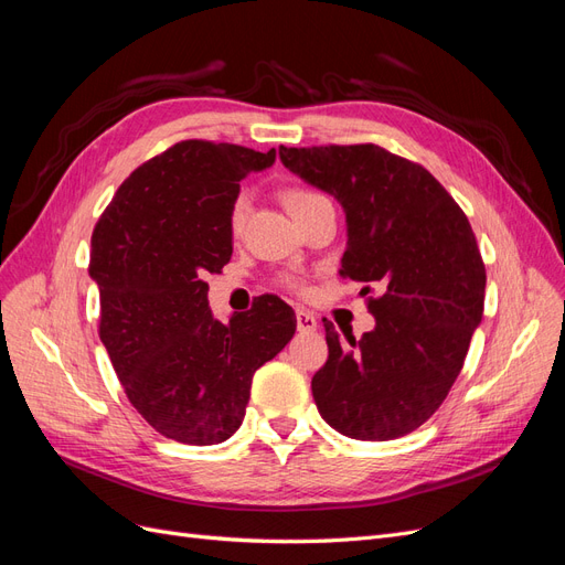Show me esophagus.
<instances>
[{"instance_id":"34e87169","label":"esophagus","mask_w":565,"mask_h":565,"mask_svg":"<svg viewBox=\"0 0 565 565\" xmlns=\"http://www.w3.org/2000/svg\"><path fill=\"white\" fill-rule=\"evenodd\" d=\"M297 330L299 332H316L318 330V318L313 313H309V311L299 309L297 311Z\"/></svg>"}]
</instances>
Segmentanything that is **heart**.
<instances>
[{
    "instance_id": "obj_1",
    "label": "heart",
    "mask_w": 565,
    "mask_h": 565,
    "mask_svg": "<svg viewBox=\"0 0 565 565\" xmlns=\"http://www.w3.org/2000/svg\"><path fill=\"white\" fill-rule=\"evenodd\" d=\"M320 200H324V195H320L318 191H311V188L295 185V188H287V191H282L285 207L289 210V214H292L295 218L301 216L309 207H313V204L320 202ZM247 210H249V200H247L245 193H241L233 200L231 210H228V228H231L233 235L243 231L245 218H247ZM280 285L287 287V289H292V292H299V295L309 292V282L297 278V276H282Z\"/></svg>"
}]
</instances>
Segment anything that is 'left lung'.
Wrapping results in <instances>:
<instances>
[{"instance_id":"8db88e82","label":"left lung","mask_w":565,"mask_h":565,"mask_svg":"<svg viewBox=\"0 0 565 565\" xmlns=\"http://www.w3.org/2000/svg\"><path fill=\"white\" fill-rule=\"evenodd\" d=\"M282 164L347 212L341 276L363 282L377 320L339 341L324 322L328 363L313 401L332 429L358 440L415 431L446 401L483 318L486 266L467 214L426 169L374 143L280 146Z\"/></svg>"}]
</instances>
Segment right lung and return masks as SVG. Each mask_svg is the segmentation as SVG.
Returning a JSON list of instances; mask_svg holds the SVG:
<instances>
[{
    "label": "right lung",
    "mask_w": 565,
    "mask_h": 565,
    "mask_svg": "<svg viewBox=\"0 0 565 565\" xmlns=\"http://www.w3.org/2000/svg\"><path fill=\"white\" fill-rule=\"evenodd\" d=\"M273 162L276 148L174 143L134 169L94 228L98 337L129 403L164 438H231L254 372L295 337V311L273 295L218 322L202 280L231 262L228 210L241 181Z\"/></svg>",
    "instance_id": "right-lung-1"
}]
</instances>
